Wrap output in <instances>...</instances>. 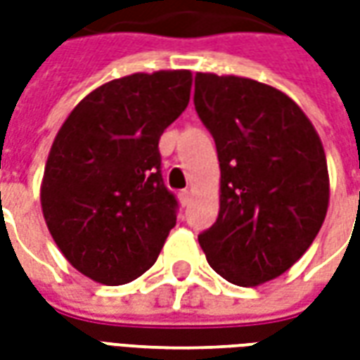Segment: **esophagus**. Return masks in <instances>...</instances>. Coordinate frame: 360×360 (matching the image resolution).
<instances>
[{
    "instance_id": "1",
    "label": "esophagus",
    "mask_w": 360,
    "mask_h": 360,
    "mask_svg": "<svg viewBox=\"0 0 360 360\" xmlns=\"http://www.w3.org/2000/svg\"><path fill=\"white\" fill-rule=\"evenodd\" d=\"M179 200H181V204H183V206H188V202H191V191H188V188L181 191Z\"/></svg>"
}]
</instances>
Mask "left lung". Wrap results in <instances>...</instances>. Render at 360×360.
Returning a JSON list of instances; mask_svg holds the SVG:
<instances>
[{
    "mask_svg": "<svg viewBox=\"0 0 360 360\" xmlns=\"http://www.w3.org/2000/svg\"><path fill=\"white\" fill-rule=\"evenodd\" d=\"M195 110L221 169L218 219L198 235L206 260L235 285L278 278L324 224L330 183L320 136L289 96L243 77L196 73Z\"/></svg>",
    "mask_w": 360,
    "mask_h": 360,
    "instance_id": "8db88e82",
    "label": "left lung"
}]
</instances>
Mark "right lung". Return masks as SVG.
Here are the masks:
<instances>
[{"mask_svg": "<svg viewBox=\"0 0 360 360\" xmlns=\"http://www.w3.org/2000/svg\"><path fill=\"white\" fill-rule=\"evenodd\" d=\"M191 71L134 73L90 92L59 129L42 212L63 257L103 285L154 266L177 221L162 177L160 136L185 111Z\"/></svg>", "mask_w": 360, "mask_h": 360, "instance_id": "right-lung-1", "label": "right lung"}]
</instances>
